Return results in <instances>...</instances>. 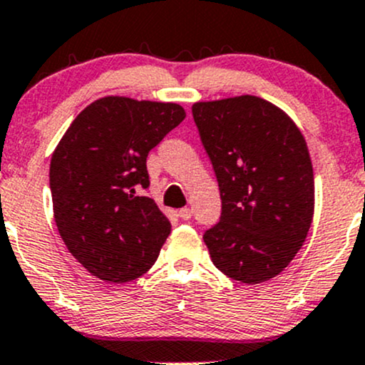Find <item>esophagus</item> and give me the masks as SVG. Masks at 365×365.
Instances as JSON below:
<instances>
[{"instance_id":"34e87169","label":"esophagus","mask_w":365,"mask_h":365,"mask_svg":"<svg viewBox=\"0 0 365 365\" xmlns=\"http://www.w3.org/2000/svg\"><path fill=\"white\" fill-rule=\"evenodd\" d=\"M179 217H181L182 221H190V219H191V209L184 207V209L179 210Z\"/></svg>"}]
</instances>
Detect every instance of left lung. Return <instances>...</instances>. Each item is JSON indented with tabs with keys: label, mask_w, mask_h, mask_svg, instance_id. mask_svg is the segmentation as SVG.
Returning a JSON list of instances; mask_svg holds the SVG:
<instances>
[{
	"label": "left lung",
	"mask_w": 365,
	"mask_h": 365,
	"mask_svg": "<svg viewBox=\"0 0 365 365\" xmlns=\"http://www.w3.org/2000/svg\"><path fill=\"white\" fill-rule=\"evenodd\" d=\"M221 193L203 233L215 268L259 284L287 268L307 238L315 182L307 143L282 109L254 96L191 108Z\"/></svg>",
	"instance_id": "obj_1"
}]
</instances>
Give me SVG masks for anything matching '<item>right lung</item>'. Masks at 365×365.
Wrapping results in <instances>:
<instances>
[{
	"label": "right lung",
	"instance_id": "1",
	"mask_svg": "<svg viewBox=\"0 0 365 365\" xmlns=\"http://www.w3.org/2000/svg\"><path fill=\"white\" fill-rule=\"evenodd\" d=\"M186 118L174 103L104 97L85 108L52 155L53 217L69 252L111 284L139 278L170 233L150 187L146 158Z\"/></svg>",
	"mask_w": 365,
	"mask_h": 365
}]
</instances>
